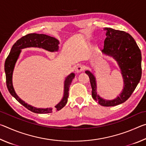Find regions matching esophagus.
<instances>
[{"label": "esophagus", "instance_id": "obj_1", "mask_svg": "<svg viewBox=\"0 0 146 146\" xmlns=\"http://www.w3.org/2000/svg\"><path fill=\"white\" fill-rule=\"evenodd\" d=\"M84 70H85V67L83 65H81V64H80V65H78L76 68V71L77 73L81 72V71H82Z\"/></svg>", "mask_w": 146, "mask_h": 146}]
</instances>
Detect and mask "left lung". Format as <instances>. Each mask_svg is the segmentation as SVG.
Wrapping results in <instances>:
<instances>
[{
    "label": "left lung",
    "instance_id": "1",
    "mask_svg": "<svg viewBox=\"0 0 146 146\" xmlns=\"http://www.w3.org/2000/svg\"><path fill=\"white\" fill-rule=\"evenodd\" d=\"M104 30L106 32L107 37L102 51L113 56L118 62L124 82L122 92L113 100L102 99L97 94L95 76L89 71H86V73L90 77L93 99L98 101L100 105L109 107L123 103L132 95L141 78L142 56L140 49L129 33L110 28H105Z\"/></svg>",
    "mask_w": 146,
    "mask_h": 146
}]
</instances>
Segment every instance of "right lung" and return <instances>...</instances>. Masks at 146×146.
<instances>
[{"instance_id": "right-lung-1", "label": "right lung", "mask_w": 146, "mask_h": 146, "mask_svg": "<svg viewBox=\"0 0 146 146\" xmlns=\"http://www.w3.org/2000/svg\"><path fill=\"white\" fill-rule=\"evenodd\" d=\"M58 44L59 42L57 39L52 37V36L46 35L37 33H29L26 35L25 36H23V37L19 39L14 44L11 49L10 53L5 61L4 69L5 73H6V86L9 92L20 104H21L26 108L33 113H52V109H40L32 107V106L26 104L17 95L13 87V84H12V75H13L15 64L16 63L20 53H21V49L28 48V47H38V48H43L49 51H54L58 50ZM74 78H75L74 73H71L66 78L65 83H64V97L61 102L55 106V110L56 111L62 109L67 104L68 98L69 97V88H70L71 82Z\"/></svg>"}]
</instances>
